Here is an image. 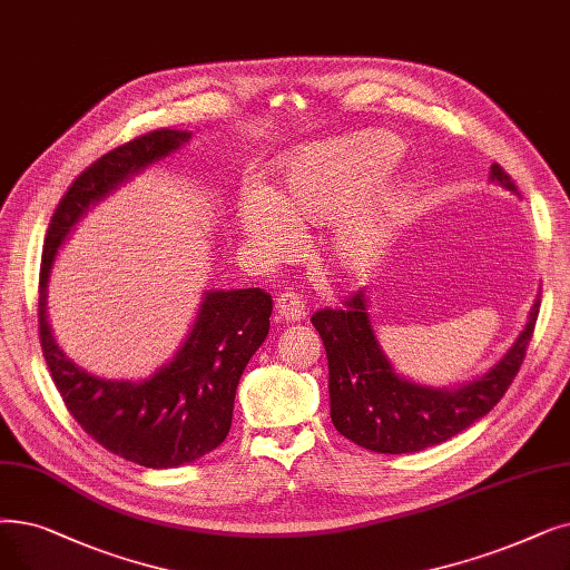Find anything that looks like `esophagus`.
Listing matches in <instances>:
<instances>
[{
	"label": "esophagus",
	"mask_w": 570,
	"mask_h": 570,
	"mask_svg": "<svg viewBox=\"0 0 570 570\" xmlns=\"http://www.w3.org/2000/svg\"><path fill=\"white\" fill-rule=\"evenodd\" d=\"M275 309H277V316L282 321H286V324H298V321H303L307 316V307H305L303 295L295 293V291L282 293L277 303H275Z\"/></svg>",
	"instance_id": "1"
}]
</instances>
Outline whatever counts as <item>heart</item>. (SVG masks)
<instances>
[{"label":"heart","instance_id":"1","mask_svg":"<svg viewBox=\"0 0 570 570\" xmlns=\"http://www.w3.org/2000/svg\"><path fill=\"white\" fill-rule=\"evenodd\" d=\"M403 146L389 132H358L318 141L279 163V179L239 200V230L263 256L282 254L291 226H326L358 200L333 237V261L340 269L363 275L373 269L410 212L412 184H380L401 158Z\"/></svg>","mask_w":570,"mask_h":570}]
</instances>
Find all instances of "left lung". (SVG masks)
Returning a JSON list of instances; mask_svg holds the SVG:
<instances>
[{"label":"left lung","mask_w":570,"mask_h":570,"mask_svg":"<svg viewBox=\"0 0 570 570\" xmlns=\"http://www.w3.org/2000/svg\"><path fill=\"white\" fill-rule=\"evenodd\" d=\"M489 181L517 193L508 171L493 163ZM540 295L531 307L524 331L505 356L484 375L454 389H433L393 373L391 361L375 337L367 314L365 291L344 298L340 309L312 314L328 356L331 419L335 429L361 448L380 454L422 452L473 426L497 405L519 367L533 337Z\"/></svg>","instance_id":"left-lung-1"}]
</instances>
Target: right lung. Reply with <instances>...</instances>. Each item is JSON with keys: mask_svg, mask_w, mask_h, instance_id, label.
Here are the masks:
<instances>
[{"mask_svg": "<svg viewBox=\"0 0 570 570\" xmlns=\"http://www.w3.org/2000/svg\"><path fill=\"white\" fill-rule=\"evenodd\" d=\"M188 139L186 130H154L86 167L62 195L41 258L39 340L62 401L95 442L144 468L193 463L226 440L239 377L269 331L272 298L263 288L207 291L175 358L141 382H118L95 377L62 354L48 324L46 291L58 249L81 216Z\"/></svg>", "mask_w": 570, "mask_h": 570, "instance_id": "obj_1", "label": "right lung"}]
</instances>
